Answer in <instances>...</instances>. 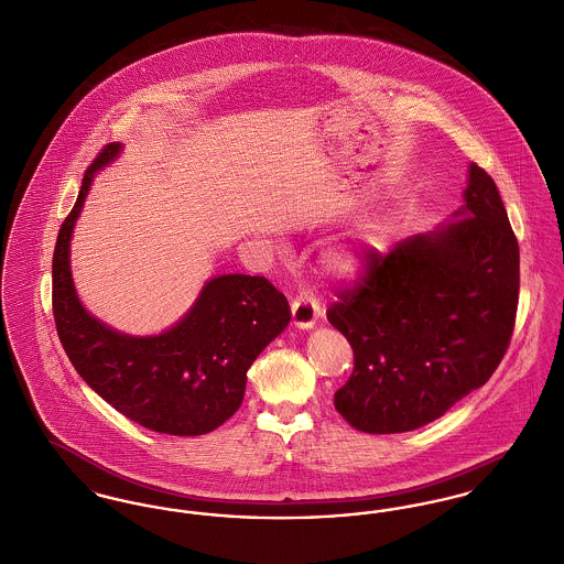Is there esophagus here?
<instances>
[{
    "label": "esophagus",
    "mask_w": 564,
    "mask_h": 564,
    "mask_svg": "<svg viewBox=\"0 0 564 564\" xmlns=\"http://www.w3.org/2000/svg\"><path fill=\"white\" fill-rule=\"evenodd\" d=\"M319 315V303L311 290H303L292 301V322L299 328H311L317 322Z\"/></svg>",
    "instance_id": "obj_1"
}]
</instances>
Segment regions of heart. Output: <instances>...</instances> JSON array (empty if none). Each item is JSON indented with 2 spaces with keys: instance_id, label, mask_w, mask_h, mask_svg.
Instances as JSON below:
<instances>
[{
  "instance_id": "1",
  "label": "heart",
  "mask_w": 564,
  "mask_h": 564,
  "mask_svg": "<svg viewBox=\"0 0 564 564\" xmlns=\"http://www.w3.org/2000/svg\"><path fill=\"white\" fill-rule=\"evenodd\" d=\"M330 263L341 274H351L360 265V251L356 247H341L330 253Z\"/></svg>"
}]
</instances>
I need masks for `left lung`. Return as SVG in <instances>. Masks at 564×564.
<instances>
[{"label": "left lung", "instance_id": "1", "mask_svg": "<svg viewBox=\"0 0 564 564\" xmlns=\"http://www.w3.org/2000/svg\"><path fill=\"white\" fill-rule=\"evenodd\" d=\"M466 206L435 234L362 249L358 276L337 290L328 322L354 351L335 408L365 434H401L440 419L480 389L511 344L520 245L498 186L477 163Z\"/></svg>", "mask_w": 564, "mask_h": 564}]
</instances>
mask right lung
Returning a JSON list of instances; mask_svg holds the SVG:
<instances>
[{
	"mask_svg": "<svg viewBox=\"0 0 564 564\" xmlns=\"http://www.w3.org/2000/svg\"><path fill=\"white\" fill-rule=\"evenodd\" d=\"M118 152V143H107L91 161L57 234L51 292L57 337L87 387L132 423L159 434H208L240 408L247 371L288 326L290 304L265 276L223 274L159 337H127L94 319L75 294L68 245L91 175Z\"/></svg>",
	"mask_w": 564,
	"mask_h": 564,
	"instance_id": "right-lung-1",
	"label": "right lung"
}]
</instances>
